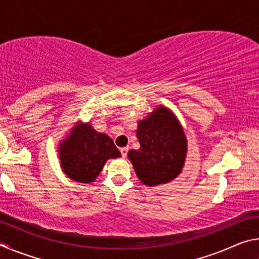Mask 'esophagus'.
<instances>
[{"mask_svg": "<svg viewBox=\"0 0 259 259\" xmlns=\"http://www.w3.org/2000/svg\"><path fill=\"white\" fill-rule=\"evenodd\" d=\"M128 151H129V148H128V147H121V148H120L121 155L123 156V157H125V156H126V154H128Z\"/></svg>", "mask_w": 259, "mask_h": 259, "instance_id": "34e87169", "label": "esophagus"}]
</instances>
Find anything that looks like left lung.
<instances>
[{
    "mask_svg": "<svg viewBox=\"0 0 259 259\" xmlns=\"http://www.w3.org/2000/svg\"><path fill=\"white\" fill-rule=\"evenodd\" d=\"M139 150L128 157L142 183L147 186L165 184L181 174L186 155V138L174 114L159 107L140 121L137 129Z\"/></svg>",
    "mask_w": 259,
    "mask_h": 259,
    "instance_id": "1",
    "label": "left lung"
}]
</instances>
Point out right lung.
I'll use <instances>...</instances> for the list:
<instances>
[{
	"label": "right lung",
	"instance_id": "right-lung-1",
	"mask_svg": "<svg viewBox=\"0 0 259 259\" xmlns=\"http://www.w3.org/2000/svg\"><path fill=\"white\" fill-rule=\"evenodd\" d=\"M59 151L64 172L80 183L95 181L105 162L121 155L113 140L107 135L97 133L90 124L74 129Z\"/></svg>",
	"mask_w": 259,
	"mask_h": 259
}]
</instances>
